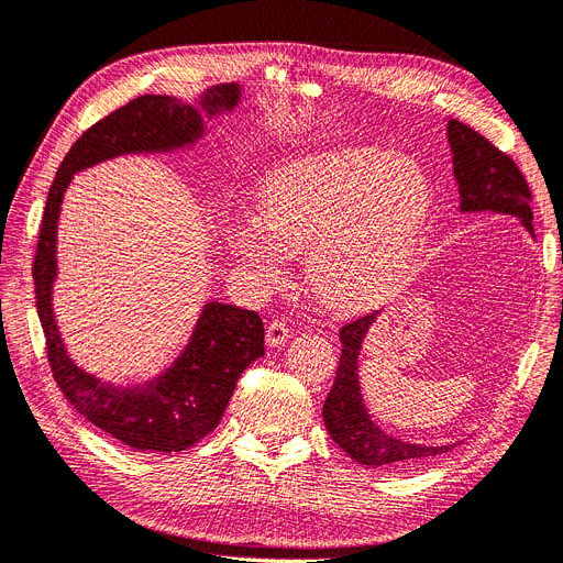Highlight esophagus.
Returning <instances> with one entry per match:
<instances>
[{"instance_id":"esophagus-1","label":"esophagus","mask_w":563,"mask_h":563,"mask_svg":"<svg viewBox=\"0 0 563 563\" xmlns=\"http://www.w3.org/2000/svg\"><path fill=\"white\" fill-rule=\"evenodd\" d=\"M286 340H288L286 323L279 321V319L269 321L267 328H265V342H267V346H282Z\"/></svg>"}]
</instances>
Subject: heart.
Wrapping results in <instances>:
<instances>
[{"label": "heart", "mask_w": 563, "mask_h": 563, "mask_svg": "<svg viewBox=\"0 0 563 563\" xmlns=\"http://www.w3.org/2000/svg\"><path fill=\"white\" fill-rule=\"evenodd\" d=\"M430 208L424 168L401 154L346 150L269 173L258 221L231 231L240 263L261 284L284 277V252H307L317 294L336 307L367 302L411 261Z\"/></svg>", "instance_id": "1"}]
</instances>
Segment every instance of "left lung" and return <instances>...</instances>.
Wrapping results in <instances>:
<instances>
[{
	"label": "left lung",
	"instance_id": "left-lung-1",
	"mask_svg": "<svg viewBox=\"0 0 563 563\" xmlns=\"http://www.w3.org/2000/svg\"><path fill=\"white\" fill-rule=\"evenodd\" d=\"M448 141L453 150V170L460 185L462 212L494 210L515 214L533 235L531 191L522 170L510 156L460 120L448 122ZM376 313H365L340 330L342 357L332 390L323 404V420L332 441L357 464L374 468H407L448 453L455 443H409L388 437L372 422L363 395H360L357 355Z\"/></svg>",
	"mask_w": 563,
	"mask_h": 563
}]
</instances>
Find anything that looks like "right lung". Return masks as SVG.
<instances>
[{"instance_id":"add662e5","label":"right lung","mask_w":563,"mask_h":563,"mask_svg":"<svg viewBox=\"0 0 563 563\" xmlns=\"http://www.w3.org/2000/svg\"><path fill=\"white\" fill-rule=\"evenodd\" d=\"M240 99L235 82L208 89L200 106L208 115L231 110ZM203 136L200 112L162 95H143L89 126L66 152L53 179L34 254V290L46 353L64 397L99 430L133 451L177 453L219 424L240 374L265 353L263 321L256 311L210 302L196 323L191 342L175 363L150 384L120 388L82 372L66 355L53 317L57 275L55 240L62 196L74 173L129 152H166Z\"/></svg>"}]
</instances>
